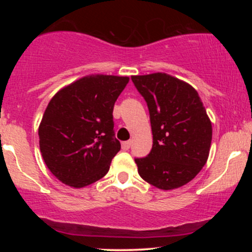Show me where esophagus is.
I'll use <instances>...</instances> for the list:
<instances>
[{
    "label": "esophagus",
    "mask_w": 252,
    "mask_h": 252,
    "mask_svg": "<svg viewBox=\"0 0 252 252\" xmlns=\"http://www.w3.org/2000/svg\"><path fill=\"white\" fill-rule=\"evenodd\" d=\"M131 146V141H126V142H122V149L123 150H128Z\"/></svg>",
    "instance_id": "esophagus-1"
}]
</instances>
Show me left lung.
Masks as SVG:
<instances>
[{
	"label": "left lung",
	"mask_w": 252,
	"mask_h": 252,
	"mask_svg": "<svg viewBox=\"0 0 252 252\" xmlns=\"http://www.w3.org/2000/svg\"><path fill=\"white\" fill-rule=\"evenodd\" d=\"M146 99L153 131L148 156L135 158L138 174L156 189L170 190L189 184L209 158L212 123L196 90L170 74L132 76Z\"/></svg>",
	"instance_id": "left-lung-1"
}]
</instances>
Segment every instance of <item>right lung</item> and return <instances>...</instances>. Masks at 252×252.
Returning a JSON list of instances; mask_svg holds the SVG:
<instances>
[{
	"label": "right lung",
	"mask_w": 252,
	"mask_h": 252,
	"mask_svg": "<svg viewBox=\"0 0 252 252\" xmlns=\"http://www.w3.org/2000/svg\"><path fill=\"white\" fill-rule=\"evenodd\" d=\"M129 77L90 74L54 94L39 126L40 152L58 180L83 189L109 172L120 152L114 105Z\"/></svg>",
	"instance_id": "obj_1"
}]
</instances>
